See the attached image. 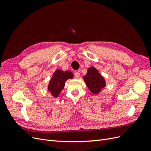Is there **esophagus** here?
<instances>
[{"label":"esophagus","mask_w":151,"mask_h":151,"mask_svg":"<svg viewBox=\"0 0 151 151\" xmlns=\"http://www.w3.org/2000/svg\"><path fill=\"white\" fill-rule=\"evenodd\" d=\"M74 76H75V77L76 78H79V76H80V74L78 72H76L75 74H74Z\"/></svg>","instance_id":"obj_1"}]
</instances>
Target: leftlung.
<instances>
[{
  "instance_id": "obj_1",
  "label": "left lung",
  "mask_w": 151,
  "mask_h": 151,
  "mask_svg": "<svg viewBox=\"0 0 151 151\" xmlns=\"http://www.w3.org/2000/svg\"><path fill=\"white\" fill-rule=\"evenodd\" d=\"M85 83L91 93L98 94L100 93L106 86L103 77L99 74L98 70L94 67H90L88 69V73L83 77Z\"/></svg>"
}]
</instances>
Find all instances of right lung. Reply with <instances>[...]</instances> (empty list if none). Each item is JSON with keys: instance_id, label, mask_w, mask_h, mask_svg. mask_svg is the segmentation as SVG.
Returning a JSON list of instances; mask_svg holds the SVG:
<instances>
[{"instance_id": "right-lung-1", "label": "right lung", "mask_w": 151, "mask_h": 151, "mask_svg": "<svg viewBox=\"0 0 151 151\" xmlns=\"http://www.w3.org/2000/svg\"><path fill=\"white\" fill-rule=\"evenodd\" d=\"M74 75L70 71H62L60 69L54 72L48 86V90L53 97L59 96L62 90L64 88L67 79H72Z\"/></svg>"}]
</instances>
